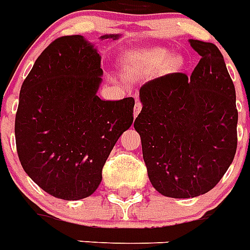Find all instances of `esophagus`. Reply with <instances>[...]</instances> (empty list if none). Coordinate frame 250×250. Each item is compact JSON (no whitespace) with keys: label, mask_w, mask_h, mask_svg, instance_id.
<instances>
[{"label":"esophagus","mask_w":250,"mask_h":250,"mask_svg":"<svg viewBox=\"0 0 250 250\" xmlns=\"http://www.w3.org/2000/svg\"><path fill=\"white\" fill-rule=\"evenodd\" d=\"M142 109V104L141 102H139V99H137V97H135V105H134V117H137L138 115H139V112H141Z\"/></svg>","instance_id":"esophagus-1"}]
</instances>
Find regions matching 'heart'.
Returning <instances> with one entry per match:
<instances>
[{
  "label": "heart",
  "instance_id": "obj_1",
  "mask_svg": "<svg viewBox=\"0 0 250 250\" xmlns=\"http://www.w3.org/2000/svg\"><path fill=\"white\" fill-rule=\"evenodd\" d=\"M169 50L165 47H151V49L131 51L124 58V64L130 72L142 68H152L163 64L169 58ZM175 62V59H173Z\"/></svg>",
  "mask_w": 250,
  "mask_h": 250
}]
</instances>
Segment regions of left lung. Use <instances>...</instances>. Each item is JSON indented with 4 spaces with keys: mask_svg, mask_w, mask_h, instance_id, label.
Returning a JSON list of instances; mask_svg holds the SVG:
<instances>
[{
    "mask_svg": "<svg viewBox=\"0 0 250 250\" xmlns=\"http://www.w3.org/2000/svg\"><path fill=\"white\" fill-rule=\"evenodd\" d=\"M188 42L201 57L191 77L170 73L145 83L134 121L153 188L174 199L210 191L237 146L236 93L222 54L214 43Z\"/></svg>",
    "mask_w": 250,
    "mask_h": 250,
    "instance_id": "left-lung-1",
    "label": "left lung"
}]
</instances>
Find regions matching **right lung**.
<instances>
[{"label": "right lung", "instance_id": "obj_1", "mask_svg": "<svg viewBox=\"0 0 250 250\" xmlns=\"http://www.w3.org/2000/svg\"><path fill=\"white\" fill-rule=\"evenodd\" d=\"M101 59L83 36H64L43 50L21 85L18 156L29 178L58 199L93 195L113 146L133 124L134 98L103 101L97 95Z\"/></svg>", "mask_w": 250, "mask_h": 250}]
</instances>
